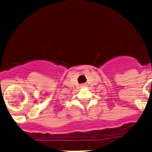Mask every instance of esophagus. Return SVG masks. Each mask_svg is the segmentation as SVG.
I'll return each instance as SVG.
<instances>
[{
  "instance_id": "esophagus-1",
  "label": "esophagus",
  "mask_w": 152,
  "mask_h": 152,
  "mask_svg": "<svg viewBox=\"0 0 152 152\" xmlns=\"http://www.w3.org/2000/svg\"><path fill=\"white\" fill-rule=\"evenodd\" d=\"M86 86V85L85 84H83V85H81V87H85Z\"/></svg>"
}]
</instances>
